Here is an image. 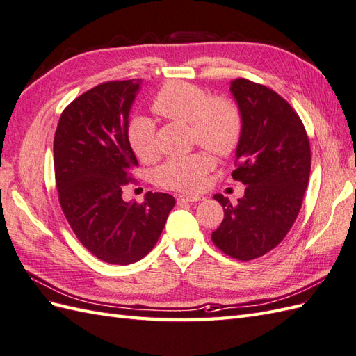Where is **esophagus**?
I'll list each match as a JSON object with an SVG mask.
<instances>
[{
	"mask_svg": "<svg viewBox=\"0 0 356 356\" xmlns=\"http://www.w3.org/2000/svg\"><path fill=\"white\" fill-rule=\"evenodd\" d=\"M202 200H204L203 195H179L177 202L179 203H194V202H202Z\"/></svg>",
	"mask_w": 356,
	"mask_h": 356,
	"instance_id": "1",
	"label": "esophagus"
}]
</instances>
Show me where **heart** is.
Instances as JSON below:
<instances>
[{"label":"heart","mask_w":356,"mask_h":356,"mask_svg":"<svg viewBox=\"0 0 356 356\" xmlns=\"http://www.w3.org/2000/svg\"><path fill=\"white\" fill-rule=\"evenodd\" d=\"M152 109L163 118L189 124L191 138L218 156H229L241 143L243 122L239 108L224 97H209L206 91L184 81H171L152 100ZM127 141L144 162L158 156L154 123L136 115L127 126ZM213 162L209 154L195 152L168 159L159 167L156 177L163 188L177 191L202 189Z\"/></svg>","instance_id":"b5f03b06"}]
</instances>
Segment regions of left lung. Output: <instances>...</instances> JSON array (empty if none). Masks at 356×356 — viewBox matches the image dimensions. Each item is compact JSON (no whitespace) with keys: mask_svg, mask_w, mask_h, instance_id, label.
Returning <instances> with one entry per match:
<instances>
[{"mask_svg":"<svg viewBox=\"0 0 356 356\" xmlns=\"http://www.w3.org/2000/svg\"><path fill=\"white\" fill-rule=\"evenodd\" d=\"M230 91L243 122L232 176L247 188L236 206L213 195L224 207V220L212 241L227 256L247 261L275 248L293 225L312 153L299 115L278 93L243 78L232 81Z\"/></svg>","mask_w":356,"mask_h":356,"instance_id":"8db88e82","label":"left lung"}]
</instances>
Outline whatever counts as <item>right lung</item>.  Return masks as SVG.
<instances>
[{
    "mask_svg": "<svg viewBox=\"0 0 356 356\" xmlns=\"http://www.w3.org/2000/svg\"><path fill=\"white\" fill-rule=\"evenodd\" d=\"M140 79L99 84L63 111L54 136L58 200L78 241L99 260L131 265L152 251L176 200L149 193L124 202L123 186L138 165L127 126Z\"/></svg>",
    "mask_w": 356,
    "mask_h": 356,
    "instance_id": "add662e5",
    "label": "right lung"
}]
</instances>
